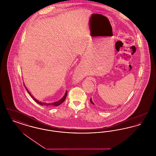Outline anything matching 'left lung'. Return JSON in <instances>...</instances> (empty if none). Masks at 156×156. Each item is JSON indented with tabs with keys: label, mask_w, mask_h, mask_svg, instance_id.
<instances>
[{
	"label": "left lung",
	"mask_w": 156,
	"mask_h": 156,
	"mask_svg": "<svg viewBox=\"0 0 156 156\" xmlns=\"http://www.w3.org/2000/svg\"><path fill=\"white\" fill-rule=\"evenodd\" d=\"M90 103L92 104V105H94V103L93 102V101H92V98H90Z\"/></svg>",
	"instance_id": "obj_1"
}]
</instances>
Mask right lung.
I'll list each match as a JSON object with an SVG mask.
<instances>
[{"label": "right lung", "mask_w": 156, "mask_h": 156, "mask_svg": "<svg viewBox=\"0 0 156 156\" xmlns=\"http://www.w3.org/2000/svg\"><path fill=\"white\" fill-rule=\"evenodd\" d=\"M24 86H25V85H24ZM25 88H26V89H27V90L28 91V92H29V94H30V95H31V97H32V98L37 102V104H40V105H44V106H58L60 104H62L64 101H65V99H66V97H67V90H66V94H65V95H64V97H62L60 100L59 101H57V102H52V103H45V102H40V101H38V100H37L36 98H34V97H33V95H31V94H30V92L28 90V89H27V88L25 87Z\"/></svg>", "instance_id": "obj_1"}]
</instances>
